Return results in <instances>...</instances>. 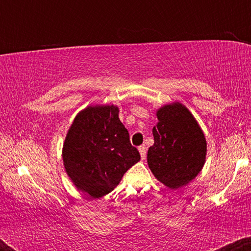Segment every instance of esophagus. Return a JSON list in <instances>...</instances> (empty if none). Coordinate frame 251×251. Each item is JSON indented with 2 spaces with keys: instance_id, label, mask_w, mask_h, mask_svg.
I'll list each match as a JSON object with an SVG mask.
<instances>
[{
  "instance_id": "esophagus-1",
  "label": "esophagus",
  "mask_w": 251,
  "mask_h": 251,
  "mask_svg": "<svg viewBox=\"0 0 251 251\" xmlns=\"http://www.w3.org/2000/svg\"><path fill=\"white\" fill-rule=\"evenodd\" d=\"M139 152H140V157H142V159L144 160L146 158V146L145 145L139 146Z\"/></svg>"
}]
</instances>
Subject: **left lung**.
Instances as JSON below:
<instances>
[{
	"mask_svg": "<svg viewBox=\"0 0 251 251\" xmlns=\"http://www.w3.org/2000/svg\"><path fill=\"white\" fill-rule=\"evenodd\" d=\"M158 123L152 129L154 144L149 149V168L170 189L186 185L205 163L206 140L191 112L180 102L157 111Z\"/></svg>",
	"mask_w": 251,
	"mask_h": 251,
	"instance_id": "obj_1",
	"label": "left lung"
}]
</instances>
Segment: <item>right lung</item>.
<instances>
[{"mask_svg":"<svg viewBox=\"0 0 251 251\" xmlns=\"http://www.w3.org/2000/svg\"><path fill=\"white\" fill-rule=\"evenodd\" d=\"M66 172L92 198L109 194L140 160L114 105L88 106L77 113L62 149Z\"/></svg>","mask_w":251,"mask_h":251,"instance_id":"add662e5","label":"right lung"}]
</instances>
